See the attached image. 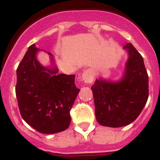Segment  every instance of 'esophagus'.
<instances>
[{"instance_id":"esophagus-1","label":"esophagus","mask_w":160,"mask_h":160,"mask_svg":"<svg viewBox=\"0 0 160 160\" xmlns=\"http://www.w3.org/2000/svg\"><path fill=\"white\" fill-rule=\"evenodd\" d=\"M82 78V80L85 83H92L94 79V70L91 68H88L83 71Z\"/></svg>"}]
</instances>
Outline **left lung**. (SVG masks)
I'll list each match as a JSON object with an SVG mask.
<instances>
[{"label":"left lung","instance_id":"obj_1","mask_svg":"<svg viewBox=\"0 0 160 160\" xmlns=\"http://www.w3.org/2000/svg\"><path fill=\"white\" fill-rule=\"evenodd\" d=\"M124 49L129 58L118 82L96 79L92 89L96 119L101 125L120 128L134 122L148 98V75L143 58L132 44Z\"/></svg>","mask_w":160,"mask_h":160}]
</instances>
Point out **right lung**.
Returning <instances> with one entry per match:
<instances>
[{"mask_svg":"<svg viewBox=\"0 0 160 160\" xmlns=\"http://www.w3.org/2000/svg\"><path fill=\"white\" fill-rule=\"evenodd\" d=\"M38 51L35 44L31 45L17 69L18 107L30 127L43 134H54L69 128L70 109L80 90L74 74H58L57 68L42 66L37 60Z\"/></svg>","mask_w":160,"mask_h":160,"instance_id":"right-lung-1","label":"right lung"}]
</instances>
